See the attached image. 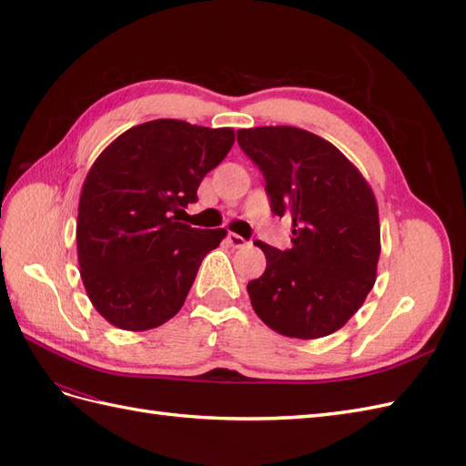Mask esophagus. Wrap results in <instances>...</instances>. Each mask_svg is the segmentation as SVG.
Returning <instances> with one entry per match:
<instances>
[{"instance_id": "obj_1", "label": "esophagus", "mask_w": 466, "mask_h": 466, "mask_svg": "<svg viewBox=\"0 0 466 466\" xmlns=\"http://www.w3.org/2000/svg\"><path fill=\"white\" fill-rule=\"evenodd\" d=\"M228 243L233 247V248H245L248 245V241H245V238L241 235L237 233H229L228 235Z\"/></svg>"}]
</instances>
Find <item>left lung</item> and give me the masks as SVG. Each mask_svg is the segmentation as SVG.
Returning <instances> with one entry per match:
<instances>
[{
	"label": "left lung",
	"instance_id": "8db88e82",
	"mask_svg": "<svg viewBox=\"0 0 466 466\" xmlns=\"http://www.w3.org/2000/svg\"><path fill=\"white\" fill-rule=\"evenodd\" d=\"M237 142L260 168L272 214L291 218V248L257 243L266 270L247 286L252 309L284 336H329L375 284V196L340 151L307 130L262 126L238 130Z\"/></svg>",
	"mask_w": 466,
	"mask_h": 466
}]
</instances>
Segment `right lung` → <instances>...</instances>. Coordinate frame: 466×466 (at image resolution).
<instances>
[{"mask_svg":"<svg viewBox=\"0 0 466 466\" xmlns=\"http://www.w3.org/2000/svg\"><path fill=\"white\" fill-rule=\"evenodd\" d=\"M235 142L231 128L161 118L118 136L93 163L79 198L77 257L93 307L122 330L173 319L225 229L178 221L202 178Z\"/></svg>","mask_w":466,"mask_h":466,"instance_id":"obj_1","label":"right lung"}]
</instances>
